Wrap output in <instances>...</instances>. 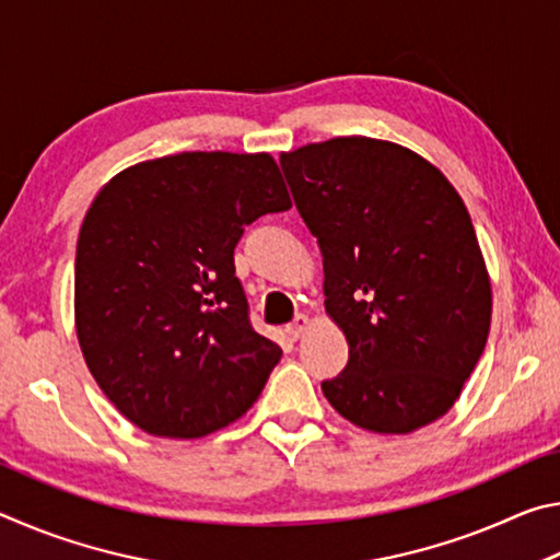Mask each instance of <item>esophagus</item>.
I'll return each mask as SVG.
<instances>
[{
	"mask_svg": "<svg viewBox=\"0 0 560 560\" xmlns=\"http://www.w3.org/2000/svg\"><path fill=\"white\" fill-rule=\"evenodd\" d=\"M308 326H311V320H308V316H299L296 320H293V324L287 328L289 330V336L293 338V340H299L303 334H306L308 330Z\"/></svg>",
	"mask_w": 560,
	"mask_h": 560,
	"instance_id": "34e87169",
	"label": "esophagus"
}]
</instances>
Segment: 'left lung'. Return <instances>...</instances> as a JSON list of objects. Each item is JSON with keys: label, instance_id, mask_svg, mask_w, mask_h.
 Listing matches in <instances>:
<instances>
[{"label": "left lung", "instance_id": "left-lung-1", "mask_svg": "<svg viewBox=\"0 0 560 560\" xmlns=\"http://www.w3.org/2000/svg\"><path fill=\"white\" fill-rule=\"evenodd\" d=\"M324 257L326 314L348 365L320 383L355 428L410 434L452 410L485 353L491 281L471 217L440 167L365 136L281 153Z\"/></svg>", "mask_w": 560, "mask_h": 560}]
</instances>
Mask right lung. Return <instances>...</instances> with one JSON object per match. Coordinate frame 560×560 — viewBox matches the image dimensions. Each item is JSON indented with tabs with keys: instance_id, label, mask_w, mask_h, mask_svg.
I'll return each instance as SVG.
<instances>
[{
	"instance_id": "obj_1",
	"label": "right lung",
	"mask_w": 560,
	"mask_h": 560,
	"mask_svg": "<svg viewBox=\"0 0 560 560\" xmlns=\"http://www.w3.org/2000/svg\"><path fill=\"white\" fill-rule=\"evenodd\" d=\"M289 207L269 153L155 158L101 187L75 244V336L136 428L197 440L257 402L281 348L249 324L234 246Z\"/></svg>"
}]
</instances>
